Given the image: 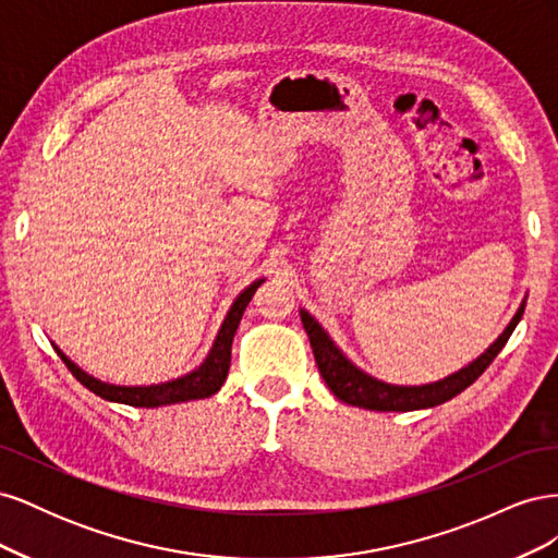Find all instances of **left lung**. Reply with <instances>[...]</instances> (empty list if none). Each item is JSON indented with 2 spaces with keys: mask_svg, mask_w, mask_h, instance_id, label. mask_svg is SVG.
I'll return each mask as SVG.
<instances>
[{
  "mask_svg": "<svg viewBox=\"0 0 558 558\" xmlns=\"http://www.w3.org/2000/svg\"><path fill=\"white\" fill-rule=\"evenodd\" d=\"M523 307L526 305L521 302V307L510 320V326L505 328V332L482 353L477 361H472L468 367L449 375L442 381L426 384V386H393L361 373L356 365H351L342 356V351L332 344L326 330L320 328L305 310L300 312V316H302V326H305L310 335L318 373L326 379L328 388L337 398L347 404H353V408H365L375 412H412V410H426V408H435V404H442L453 396L465 391L470 384H475L484 369L494 363V359L502 351V347L508 344L510 335L514 332L517 324L523 316Z\"/></svg>",
  "mask_w": 558,
  "mask_h": 558,
  "instance_id": "obj_1",
  "label": "left lung"
}]
</instances>
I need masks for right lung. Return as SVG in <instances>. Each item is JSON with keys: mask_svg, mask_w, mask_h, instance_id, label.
Here are the masks:
<instances>
[{"mask_svg": "<svg viewBox=\"0 0 558 558\" xmlns=\"http://www.w3.org/2000/svg\"><path fill=\"white\" fill-rule=\"evenodd\" d=\"M263 283V279L253 281L248 289L234 300V305L230 307L221 330H218L216 342L209 351L207 361L202 363L195 373L185 375L181 379L167 381V384H158V386H113V384H105L99 379H93L90 375L83 373L81 367H76L70 359L64 356L62 351L60 359L64 361V365L70 367V373L93 391L95 396L111 400V402H123V404H132V408H160V404H174V402H189V400H199V398H209L214 396L218 388L223 386L228 369H230V349H232V337L238 332V326L242 320V314L246 310V305L251 302L253 293L258 291V286Z\"/></svg>", "mask_w": 558, "mask_h": 558, "instance_id": "obj_1", "label": "right lung"}]
</instances>
